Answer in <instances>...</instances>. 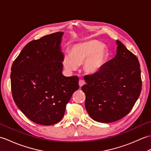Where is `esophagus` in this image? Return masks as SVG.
<instances>
[{"instance_id": "obj_1", "label": "esophagus", "mask_w": 151, "mask_h": 151, "mask_svg": "<svg viewBox=\"0 0 151 151\" xmlns=\"http://www.w3.org/2000/svg\"><path fill=\"white\" fill-rule=\"evenodd\" d=\"M85 84V82L84 80L81 79V80H79V85L80 87H81L83 85H84Z\"/></svg>"}]
</instances>
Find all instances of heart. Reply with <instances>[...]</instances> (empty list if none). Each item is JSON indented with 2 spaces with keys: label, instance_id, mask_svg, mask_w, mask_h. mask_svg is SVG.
<instances>
[{
  "label": "heart",
  "instance_id": "obj_1",
  "mask_svg": "<svg viewBox=\"0 0 151 151\" xmlns=\"http://www.w3.org/2000/svg\"><path fill=\"white\" fill-rule=\"evenodd\" d=\"M109 58V52L105 44L98 40L92 39L73 45L70 55H65L63 65L67 70L72 71L84 62L85 72L95 74L105 67Z\"/></svg>",
  "mask_w": 151,
  "mask_h": 151
}]
</instances>
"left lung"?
<instances>
[{
  "instance_id": "8db88e82",
  "label": "left lung",
  "mask_w": 151,
  "mask_h": 151,
  "mask_svg": "<svg viewBox=\"0 0 151 151\" xmlns=\"http://www.w3.org/2000/svg\"><path fill=\"white\" fill-rule=\"evenodd\" d=\"M117 53L99 72L84 77L81 87L85 108L91 118L111 123L128 114L142 90L138 58L117 40Z\"/></svg>"
}]
</instances>
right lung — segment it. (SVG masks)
Here are the masks:
<instances>
[{"mask_svg":"<svg viewBox=\"0 0 151 151\" xmlns=\"http://www.w3.org/2000/svg\"><path fill=\"white\" fill-rule=\"evenodd\" d=\"M63 33L56 32L30 41L12 66L13 100L28 119L39 125L58 123L79 87L78 76L62 73L64 54L60 45Z\"/></svg>","mask_w":151,"mask_h":151,"instance_id":"add662e5","label":"right lung"}]
</instances>
